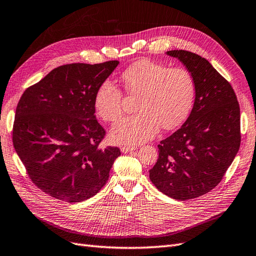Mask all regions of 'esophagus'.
Segmentation results:
<instances>
[{
	"instance_id": "34e87169",
	"label": "esophagus",
	"mask_w": 256,
	"mask_h": 256,
	"mask_svg": "<svg viewBox=\"0 0 256 256\" xmlns=\"http://www.w3.org/2000/svg\"><path fill=\"white\" fill-rule=\"evenodd\" d=\"M120 149L123 153H126V152H130V151L136 150L137 146H121Z\"/></svg>"
}]
</instances>
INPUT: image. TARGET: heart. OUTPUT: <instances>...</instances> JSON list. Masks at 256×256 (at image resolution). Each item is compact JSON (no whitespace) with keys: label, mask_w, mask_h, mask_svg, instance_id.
Masks as SVG:
<instances>
[{"label":"heart","mask_w":256,"mask_h":256,"mask_svg":"<svg viewBox=\"0 0 256 256\" xmlns=\"http://www.w3.org/2000/svg\"><path fill=\"white\" fill-rule=\"evenodd\" d=\"M124 90L137 96V114L114 124L110 132L116 144H140L154 137L160 128H176L191 112L194 79L184 68H170L163 63L140 60L122 72ZM123 93L110 82L100 84L94 96V108L100 119L116 122L123 114Z\"/></svg>","instance_id":"obj_1"}]
</instances>
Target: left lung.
<instances>
[{"label": "left lung", "instance_id": "left-lung-1", "mask_svg": "<svg viewBox=\"0 0 256 256\" xmlns=\"http://www.w3.org/2000/svg\"><path fill=\"white\" fill-rule=\"evenodd\" d=\"M191 72L195 100L188 118L158 146V158L149 170L158 190L186 200L220 184L242 142L240 108L230 84L205 58L186 50H170Z\"/></svg>", "mask_w": 256, "mask_h": 256}]
</instances>
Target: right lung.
<instances>
[{
	"label": "right lung",
	"mask_w": 256,
	"mask_h": 256,
	"mask_svg": "<svg viewBox=\"0 0 256 256\" xmlns=\"http://www.w3.org/2000/svg\"><path fill=\"white\" fill-rule=\"evenodd\" d=\"M119 64L72 63L51 70L24 92L12 144L33 184L56 200L78 202L103 188L118 147L102 148L94 96Z\"/></svg>",
	"instance_id": "1"
}]
</instances>
